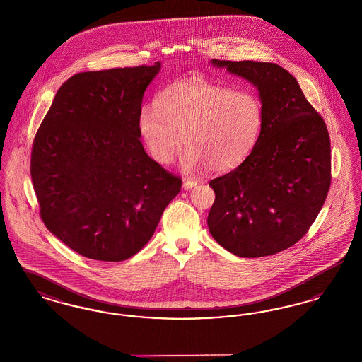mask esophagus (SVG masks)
Here are the masks:
<instances>
[{"instance_id":"esophagus-1","label":"esophagus","mask_w":362,"mask_h":362,"mask_svg":"<svg viewBox=\"0 0 362 362\" xmlns=\"http://www.w3.org/2000/svg\"><path fill=\"white\" fill-rule=\"evenodd\" d=\"M194 186H197V180H194V179H185L183 180V187H185V189H192Z\"/></svg>"}]
</instances>
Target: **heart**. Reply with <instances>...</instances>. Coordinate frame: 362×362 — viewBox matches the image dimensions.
Wrapping results in <instances>:
<instances>
[{"mask_svg": "<svg viewBox=\"0 0 362 362\" xmlns=\"http://www.w3.org/2000/svg\"><path fill=\"white\" fill-rule=\"evenodd\" d=\"M264 122L257 93L233 90L202 77H189L167 86L156 105H144L138 126L157 163L173 161L183 144L186 168L206 165L226 173L250 156Z\"/></svg>", "mask_w": 362, "mask_h": 362, "instance_id": "1", "label": "heart"}]
</instances>
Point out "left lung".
<instances>
[{
  "label": "left lung",
  "mask_w": 362,
  "mask_h": 362,
  "mask_svg": "<svg viewBox=\"0 0 362 362\" xmlns=\"http://www.w3.org/2000/svg\"><path fill=\"white\" fill-rule=\"evenodd\" d=\"M213 64L258 88L264 122L255 148L240 165L209 182L216 194L209 230L241 258L274 255L308 232L327 198V126L296 78L279 65L217 59Z\"/></svg>",
  "instance_id": "1"
}]
</instances>
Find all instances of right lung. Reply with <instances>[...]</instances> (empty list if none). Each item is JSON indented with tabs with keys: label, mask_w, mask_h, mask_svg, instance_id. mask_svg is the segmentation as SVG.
Here are the masks:
<instances>
[{
	"label": "right lung",
	"mask_w": 362,
	"mask_h": 362,
	"mask_svg": "<svg viewBox=\"0 0 362 362\" xmlns=\"http://www.w3.org/2000/svg\"><path fill=\"white\" fill-rule=\"evenodd\" d=\"M160 68L71 76L36 132L30 170L40 218L86 258L136 255L182 187L139 141L144 92Z\"/></svg>",
	"instance_id": "right-lung-1"
}]
</instances>
